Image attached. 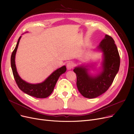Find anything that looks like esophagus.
<instances>
[{"instance_id": "esophagus-1", "label": "esophagus", "mask_w": 134, "mask_h": 134, "mask_svg": "<svg viewBox=\"0 0 134 134\" xmlns=\"http://www.w3.org/2000/svg\"><path fill=\"white\" fill-rule=\"evenodd\" d=\"M73 66H74V64L71 62H69L66 64V67L68 70H71V69L73 68Z\"/></svg>"}]
</instances>
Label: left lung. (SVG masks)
<instances>
[{"label": "left lung", "instance_id": "obj_1", "mask_svg": "<svg viewBox=\"0 0 134 134\" xmlns=\"http://www.w3.org/2000/svg\"><path fill=\"white\" fill-rule=\"evenodd\" d=\"M94 50L102 52L101 66L97 73H91V69L93 70L96 69L94 62L76 66L73 70L77 77L78 91L88 98H96L108 90L119 70L120 64L118 50L111 36L105 35Z\"/></svg>", "mask_w": 134, "mask_h": 134}]
</instances>
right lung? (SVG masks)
<instances>
[{"mask_svg": "<svg viewBox=\"0 0 134 134\" xmlns=\"http://www.w3.org/2000/svg\"><path fill=\"white\" fill-rule=\"evenodd\" d=\"M21 37L22 36H20L18 38V42L14 51L12 52L10 58L11 68L16 83L18 85L20 90L28 95L38 98H46L53 92L56 83L60 76L66 71V66L64 65L57 69L54 72H52L42 83L32 84L23 80L18 73L15 62V54Z\"/></svg>", "mask_w": 134, "mask_h": 134, "instance_id": "add662e5", "label": "right lung"}]
</instances>
